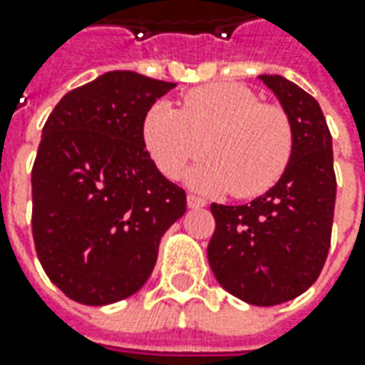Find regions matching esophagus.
<instances>
[{
    "label": "esophagus",
    "instance_id": "obj_1",
    "mask_svg": "<svg viewBox=\"0 0 365 365\" xmlns=\"http://www.w3.org/2000/svg\"><path fill=\"white\" fill-rule=\"evenodd\" d=\"M187 205H189L190 209H201V207L207 205V201L201 199V197H197V195H189V197H187Z\"/></svg>",
    "mask_w": 365,
    "mask_h": 365
}]
</instances>
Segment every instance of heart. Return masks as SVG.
Masks as SVG:
<instances>
[{
  "mask_svg": "<svg viewBox=\"0 0 365 365\" xmlns=\"http://www.w3.org/2000/svg\"><path fill=\"white\" fill-rule=\"evenodd\" d=\"M142 138L152 160L168 178L205 150L209 156L189 173L199 190H232L256 197L276 185L292 154V125L287 111L258 101L240 83H213L185 95L178 109L158 101L142 121Z\"/></svg>",
  "mask_w": 365,
  "mask_h": 365,
  "instance_id": "1",
  "label": "heart"
}]
</instances>
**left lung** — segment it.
I'll use <instances>...</instances> for the list:
<instances>
[{
	"instance_id": "left-lung-1",
	"label": "left lung",
	"mask_w": 365,
	"mask_h": 365,
	"mask_svg": "<svg viewBox=\"0 0 365 365\" xmlns=\"http://www.w3.org/2000/svg\"><path fill=\"white\" fill-rule=\"evenodd\" d=\"M292 125V154L272 189L247 205H211L209 266L230 294L256 307L292 301L319 278L335 211L333 148L315 97L280 75H259Z\"/></svg>"
}]
</instances>
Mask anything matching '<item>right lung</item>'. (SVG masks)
Masks as SVG:
<instances>
[{
	"mask_svg": "<svg viewBox=\"0 0 365 365\" xmlns=\"http://www.w3.org/2000/svg\"><path fill=\"white\" fill-rule=\"evenodd\" d=\"M175 83L111 71L68 91L44 123L32 168V233L48 278L103 307L146 284L187 195L142 138L148 109Z\"/></svg>",
	"mask_w": 365,
	"mask_h": 365,
	"instance_id": "add662e5",
	"label": "right lung"
}]
</instances>
